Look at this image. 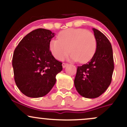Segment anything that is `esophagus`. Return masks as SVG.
Masks as SVG:
<instances>
[{
	"instance_id": "esophagus-1",
	"label": "esophagus",
	"mask_w": 127,
	"mask_h": 127,
	"mask_svg": "<svg viewBox=\"0 0 127 127\" xmlns=\"http://www.w3.org/2000/svg\"><path fill=\"white\" fill-rule=\"evenodd\" d=\"M67 65H68V64L67 63H63L62 64V66L63 68H65V67L67 66Z\"/></svg>"
}]
</instances>
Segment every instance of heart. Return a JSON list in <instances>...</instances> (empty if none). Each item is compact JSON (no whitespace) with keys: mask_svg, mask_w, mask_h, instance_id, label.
<instances>
[{"mask_svg":"<svg viewBox=\"0 0 127 127\" xmlns=\"http://www.w3.org/2000/svg\"><path fill=\"white\" fill-rule=\"evenodd\" d=\"M97 47L95 35L84 29L63 30L59 33L58 39H52L49 44V51L55 59L62 60L70 51L69 59L81 63H86L93 59Z\"/></svg>","mask_w":127,"mask_h":127,"instance_id":"heart-1","label":"heart"}]
</instances>
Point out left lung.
Masks as SVG:
<instances>
[{
	"label": "left lung",
	"instance_id": "1",
	"mask_svg": "<svg viewBox=\"0 0 127 127\" xmlns=\"http://www.w3.org/2000/svg\"><path fill=\"white\" fill-rule=\"evenodd\" d=\"M93 30L97 42L95 54L87 64L78 67L74 81L79 94L88 98H97L105 92L114 69L111 43L101 32L94 28Z\"/></svg>",
	"mask_w": 127,
	"mask_h": 127
}]
</instances>
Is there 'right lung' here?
<instances>
[{"label": "right lung", "mask_w": 127, "mask_h": 127, "mask_svg": "<svg viewBox=\"0 0 127 127\" xmlns=\"http://www.w3.org/2000/svg\"><path fill=\"white\" fill-rule=\"evenodd\" d=\"M55 33L37 29L24 36L14 52L12 67L17 87L32 98L48 94L56 82V75L62 70V63L57 60L49 49Z\"/></svg>", "instance_id": "right-lung-1"}]
</instances>
